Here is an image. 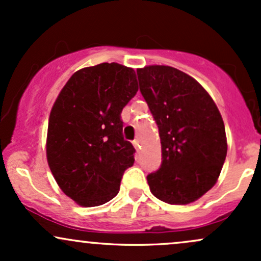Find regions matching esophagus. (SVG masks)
Listing matches in <instances>:
<instances>
[{"label":"esophagus","mask_w":261,"mask_h":261,"mask_svg":"<svg viewBox=\"0 0 261 261\" xmlns=\"http://www.w3.org/2000/svg\"><path fill=\"white\" fill-rule=\"evenodd\" d=\"M133 143H134L135 148H136V149H137V151H139V149H140V147H141V146H140V141H139V140H135Z\"/></svg>","instance_id":"esophagus-1"}]
</instances>
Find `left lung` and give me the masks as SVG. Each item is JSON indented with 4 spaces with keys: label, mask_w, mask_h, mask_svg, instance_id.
Segmentation results:
<instances>
[{
    "label": "left lung",
    "mask_w": 261,
    "mask_h": 261,
    "mask_svg": "<svg viewBox=\"0 0 261 261\" xmlns=\"http://www.w3.org/2000/svg\"><path fill=\"white\" fill-rule=\"evenodd\" d=\"M137 79L162 145L160 169L147 175L151 193L170 205L196 201L216 184L226 160L222 116L203 87L174 67L139 68Z\"/></svg>",
    "instance_id": "8db88e82"
}]
</instances>
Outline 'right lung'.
<instances>
[{"mask_svg":"<svg viewBox=\"0 0 261 261\" xmlns=\"http://www.w3.org/2000/svg\"><path fill=\"white\" fill-rule=\"evenodd\" d=\"M137 91L133 68L104 62L74 72L54 103L47 163L60 189L79 205L99 206L118 195L136 152L124 140L121 112Z\"/></svg>","mask_w":261,"mask_h":261,"instance_id":"obj_1","label":"right lung"}]
</instances>
